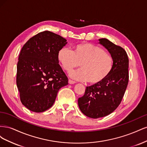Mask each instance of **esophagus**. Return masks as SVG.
I'll return each mask as SVG.
<instances>
[{
  "label": "esophagus",
  "mask_w": 147,
  "mask_h": 147,
  "mask_svg": "<svg viewBox=\"0 0 147 147\" xmlns=\"http://www.w3.org/2000/svg\"><path fill=\"white\" fill-rule=\"evenodd\" d=\"M75 81H73V80H69V84H75Z\"/></svg>",
  "instance_id": "34e87169"
}]
</instances>
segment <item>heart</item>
I'll return each mask as SVG.
<instances>
[{
    "label": "heart",
    "instance_id": "heart-1",
    "mask_svg": "<svg viewBox=\"0 0 147 147\" xmlns=\"http://www.w3.org/2000/svg\"><path fill=\"white\" fill-rule=\"evenodd\" d=\"M57 59L64 70L70 72L81 64V69L71 72L70 77L91 84L100 83L107 77L113 67V59L101 47L90 43L74 46L73 51L62 48L57 53Z\"/></svg>",
    "mask_w": 147,
    "mask_h": 147
}]
</instances>
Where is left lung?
Instances as JSON below:
<instances>
[{
    "instance_id": "1",
    "label": "left lung",
    "mask_w": 147,
    "mask_h": 147,
    "mask_svg": "<svg viewBox=\"0 0 147 147\" xmlns=\"http://www.w3.org/2000/svg\"><path fill=\"white\" fill-rule=\"evenodd\" d=\"M99 40L113 57V67L104 80L87 86L84 94L78 99L82 112L91 118L112 113L121 103L129 81V59L126 51L107 38Z\"/></svg>"
}]
</instances>
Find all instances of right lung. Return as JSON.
Masks as SVG:
<instances>
[{"label": "right lung", "instance_id": "1", "mask_svg": "<svg viewBox=\"0 0 147 147\" xmlns=\"http://www.w3.org/2000/svg\"><path fill=\"white\" fill-rule=\"evenodd\" d=\"M60 35L45 30L30 38L22 48L17 64L16 84L21 103L32 112L53 106L68 78L59 64L57 53L67 44Z\"/></svg>", "mask_w": 147, "mask_h": 147}]
</instances>
